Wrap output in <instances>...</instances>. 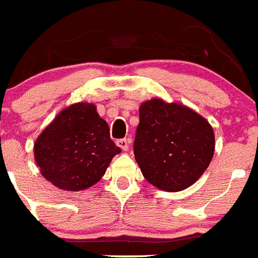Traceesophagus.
Returning a JSON list of instances; mask_svg holds the SVG:
<instances>
[{
	"instance_id": "esophagus-1",
	"label": "esophagus",
	"mask_w": 258,
	"mask_h": 258,
	"mask_svg": "<svg viewBox=\"0 0 258 258\" xmlns=\"http://www.w3.org/2000/svg\"><path fill=\"white\" fill-rule=\"evenodd\" d=\"M115 144L122 149V151H127L128 149V140L127 139H119V140H116Z\"/></svg>"
}]
</instances>
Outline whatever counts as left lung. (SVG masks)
<instances>
[{
	"mask_svg": "<svg viewBox=\"0 0 258 258\" xmlns=\"http://www.w3.org/2000/svg\"><path fill=\"white\" fill-rule=\"evenodd\" d=\"M134 154L154 187L183 191L208 169L214 154V132L205 118L176 102L152 98L140 105Z\"/></svg>",
	"mask_w": 258,
	"mask_h": 258,
	"instance_id": "8db88e82",
	"label": "left lung"
}]
</instances>
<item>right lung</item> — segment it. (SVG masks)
Instances as JSON below:
<instances>
[{
  "mask_svg": "<svg viewBox=\"0 0 258 258\" xmlns=\"http://www.w3.org/2000/svg\"><path fill=\"white\" fill-rule=\"evenodd\" d=\"M42 176L64 191H82L104 176L120 153L96 106L78 102L66 107L40 134L33 147Z\"/></svg>",
  "mask_w": 258,
  "mask_h": 258,
  "instance_id": "right-lung-1",
  "label": "right lung"
}]
</instances>
